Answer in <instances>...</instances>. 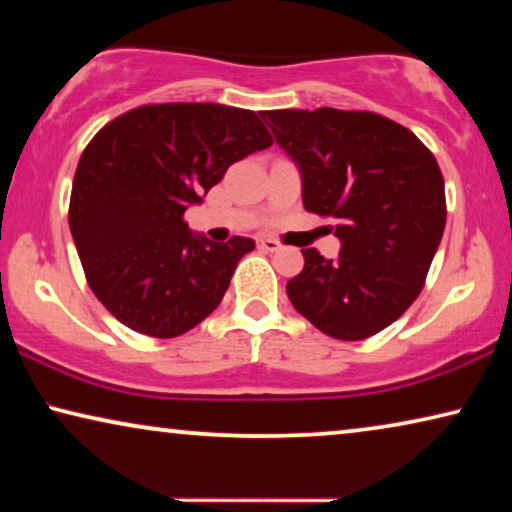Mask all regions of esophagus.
Segmentation results:
<instances>
[{"label": "esophagus", "mask_w": 512, "mask_h": 512, "mask_svg": "<svg viewBox=\"0 0 512 512\" xmlns=\"http://www.w3.org/2000/svg\"><path fill=\"white\" fill-rule=\"evenodd\" d=\"M258 249H263V251H277V249H279V242L272 240V237H261V240H258Z\"/></svg>", "instance_id": "1"}]
</instances>
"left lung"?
Returning a JSON list of instances; mask_svg holds the SVG:
<instances>
[{"label":"left lung","instance_id":"obj_1","mask_svg":"<svg viewBox=\"0 0 512 512\" xmlns=\"http://www.w3.org/2000/svg\"><path fill=\"white\" fill-rule=\"evenodd\" d=\"M303 177L307 212L333 216L340 254L303 249L286 282L293 307L335 340H366L415 303L445 230V181L433 153L373 111H263Z\"/></svg>","mask_w":512,"mask_h":512}]
</instances>
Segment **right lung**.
Masks as SVG:
<instances>
[{
  "mask_svg": "<svg viewBox=\"0 0 512 512\" xmlns=\"http://www.w3.org/2000/svg\"><path fill=\"white\" fill-rule=\"evenodd\" d=\"M270 144L254 111L212 102L144 104L90 139L74 174L69 230L88 286L121 324L177 338L219 307L256 244L193 235L184 212L230 165Z\"/></svg>",
  "mask_w": 512,
  "mask_h": 512,
  "instance_id": "obj_1",
  "label": "right lung"
}]
</instances>
